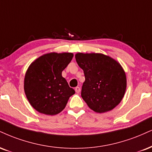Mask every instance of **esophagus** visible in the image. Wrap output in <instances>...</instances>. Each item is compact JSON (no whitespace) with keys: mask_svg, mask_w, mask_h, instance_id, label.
Returning <instances> with one entry per match:
<instances>
[{"mask_svg":"<svg viewBox=\"0 0 152 152\" xmlns=\"http://www.w3.org/2000/svg\"><path fill=\"white\" fill-rule=\"evenodd\" d=\"M75 91H76V93H77V94H79L80 91H81V88H80L79 87H76L75 88Z\"/></svg>","mask_w":152,"mask_h":152,"instance_id":"esophagus-1","label":"esophagus"}]
</instances>
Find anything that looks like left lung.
<instances>
[{
	"label": "left lung",
	"mask_w": 152,
	"mask_h": 152,
	"mask_svg": "<svg viewBox=\"0 0 152 152\" xmlns=\"http://www.w3.org/2000/svg\"><path fill=\"white\" fill-rule=\"evenodd\" d=\"M75 58L83 70L81 97L88 106L99 113L115 108L123 98L127 87L121 65L109 56L98 53H78Z\"/></svg>",
	"instance_id": "obj_1"
}]
</instances>
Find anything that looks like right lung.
I'll return each instance as SVG.
<instances>
[{"mask_svg":"<svg viewBox=\"0 0 152 152\" xmlns=\"http://www.w3.org/2000/svg\"><path fill=\"white\" fill-rule=\"evenodd\" d=\"M72 53L52 52L31 64L24 81V90L30 105L40 113L54 115L65 108L75 91L61 73L72 59Z\"/></svg>","mask_w":152,"mask_h":152,"instance_id":"1","label":"right lung"}]
</instances>
